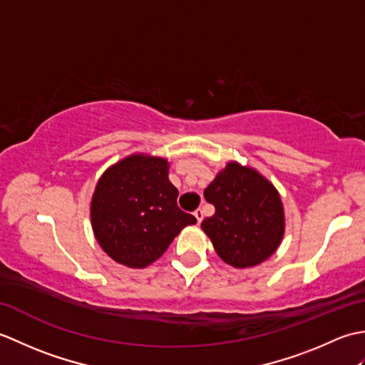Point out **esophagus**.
Returning a JSON list of instances; mask_svg holds the SVG:
<instances>
[{"label":"esophagus","instance_id":"34e87169","mask_svg":"<svg viewBox=\"0 0 365 365\" xmlns=\"http://www.w3.org/2000/svg\"><path fill=\"white\" fill-rule=\"evenodd\" d=\"M195 216H196V220H197V224L202 222V220H204V212H202V208H197V210L195 212Z\"/></svg>","mask_w":365,"mask_h":365}]
</instances>
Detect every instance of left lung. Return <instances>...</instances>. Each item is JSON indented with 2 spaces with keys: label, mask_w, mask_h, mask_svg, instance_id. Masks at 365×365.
<instances>
[{
  "label": "left lung",
  "mask_w": 365,
  "mask_h": 365,
  "mask_svg": "<svg viewBox=\"0 0 365 365\" xmlns=\"http://www.w3.org/2000/svg\"><path fill=\"white\" fill-rule=\"evenodd\" d=\"M215 215L200 227L220 257L235 268L255 267L284 237V207L277 190L257 170L227 163L204 191Z\"/></svg>",
  "instance_id": "1"
}]
</instances>
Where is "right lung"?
I'll return each mask as SVG.
<instances>
[{
    "label": "right lung",
    "instance_id": "obj_1",
    "mask_svg": "<svg viewBox=\"0 0 365 365\" xmlns=\"http://www.w3.org/2000/svg\"><path fill=\"white\" fill-rule=\"evenodd\" d=\"M165 158L135 153L108 168L91 202L92 230L110 257L130 268L160 259L196 218L177 205Z\"/></svg>",
    "mask_w": 365,
    "mask_h": 365
}]
</instances>
